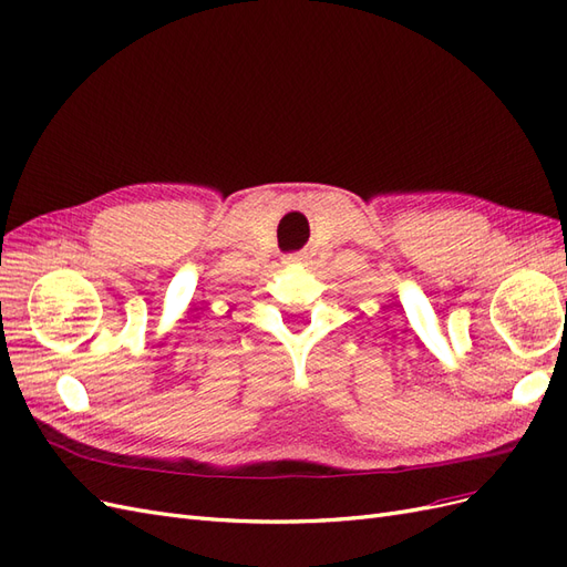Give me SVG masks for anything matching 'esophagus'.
I'll return each instance as SVG.
<instances>
[{
  "instance_id": "34e87169",
  "label": "esophagus",
  "mask_w": 567,
  "mask_h": 567,
  "mask_svg": "<svg viewBox=\"0 0 567 567\" xmlns=\"http://www.w3.org/2000/svg\"><path fill=\"white\" fill-rule=\"evenodd\" d=\"M302 260H305L302 252H290V255H286V257H284V262H286V265H296V262H302Z\"/></svg>"
}]
</instances>
